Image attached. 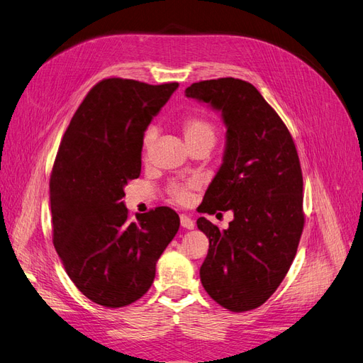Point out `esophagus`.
<instances>
[{
	"label": "esophagus",
	"instance_id": "1",
	"mask_svg": "<svg viewBox=\"0 0 363 363\" xmlns=\"http://www.w3.org/2000/svg\"><path fill=\"white\" fill-rule=\"evenodd\" d=\"M180 223H182V227L188 228V230H192L195 227L194 219L191 216H188V215H184V213L180 215Z\"/></svg>",
	"mask_w": 363,
	"mask_h": 363
}]
</instances>
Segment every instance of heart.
Here are the masks:
<instances>
[{"label": "heart", "instance_id": "b5f03b06", "mask_svg": "<svg viewBox=\"0 0 363 363\" xmlns=\"http://www.w3.org/2000/svg\"><path fill=\"white\" fill-rule=\"evenodd\" d=\"M182 131L183 136L188 142L189 148L195 145H201L207 144L213 147L216 136H218V128L212 119H208L207 116L201 113H191L186 115L182 119ZM152 140H155V128L150 127L145 130L144 138H142V150H144V156L148 155V151L151 148ZM196 188V183H175L169 188V195L175 201H179L182 204H186L191 200V192L192 189Z\"/></svg>", "mask_w": 363, "mask_h": 363}]
</instances>
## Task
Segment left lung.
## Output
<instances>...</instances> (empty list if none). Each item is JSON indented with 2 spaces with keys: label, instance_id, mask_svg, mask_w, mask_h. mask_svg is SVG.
<instances>
[{
  "label": "left lung",
  "instance_id": "1",
  "mask_svg": "<svg viewBox=\"0 0 363 363\" xmlns=\"http://www.w3.org/2000/svg\"><path fill=\"white\" fill-rule=\"evenodd\" d=\"M186 96L221 112L227 127L224 162L200 212L235 216L227 230L196 219L208 238L200 279L219 306L247 312L276 292L298 248L304 227L298 152L281 118L248 82L192 83Z\"/></svg>",
  "mask_w": 363,
  "mask_h": 363
}]
</instances>
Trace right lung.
Instances as JSON below:
<instances>
[{"label": "right lung", "instance_id": "right-lung-1", "mask_svg": "<svg viewBox=\"0 0 363 363\" xmlns=\"http://www.w3.org/2000/svg\"><path fill=\"white\" fill-rule=\"evenodd\" d=\"M179 83L104 79L65 131L50 179L52 244L83 295L104 307L139 300L180 218L156 207L130 221L124 186L140 174L142 138Z\"/></svg>", "mask_w": 363, "mask_h": 363}]
</instances>
